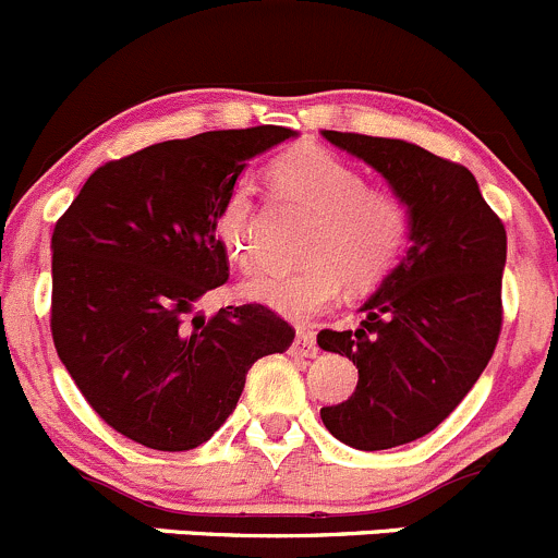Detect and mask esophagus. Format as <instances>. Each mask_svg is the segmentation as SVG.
<instances>
[{"instance_id":"34e87169","label":"esophagus","mask_w":558,"mask_h":558,"mask_svg":"<svg viewBox=\"0 0 558 558\" xmlns=\"http://www.w3.org/2000/svg\"><path fill=\"white\" fill-rule=\"evenodd\" d=\"M290 352L298 354V357H317L319 347H317V338H314V332L312 330H298Z\"/></svg>"}]
</instances>
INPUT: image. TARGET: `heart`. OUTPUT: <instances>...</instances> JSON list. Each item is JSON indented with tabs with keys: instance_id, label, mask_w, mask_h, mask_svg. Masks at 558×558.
<instances>
[{
	"instance_id": "heart-1",
	"label": "heart",
	"mask_w": 558,
	"mask_h": 558,
	"mask_svg": "<svg viewBox=\"0 0 558 558\" xmlns=\"http://www.w3.org/2000/svg\"><path fill=\"white\" fill-rule=\"evenodd\" d=\"M268 182L281 201L314 211L301 244L306 263L292 271H263L244 281V295L287 319L306 322L341 292L381 284L403 257L413 228L411 204L395 187L367 185V177L327 147L306 145L277 155ZM217 244L241 268L260 260L255 187L239 180L211 215Z\"/></svg>"
}]
</instances>
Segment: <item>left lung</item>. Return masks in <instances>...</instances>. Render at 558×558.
I'll return each instance as SVG.
<instances>
[{"label":"left lung","instance_id":"obj_1","mask_svg":"<svg viewBox=\"0 0 558 558\" xmlns=\"http://www.w3.org/2000/svg\"><path fill=\"white\" fill-rule=\"evenodd\" d=\"M322 134L381 171L413 211L411 246L367 298L357 330L317 336L360 373L352 398L319 411L325 427L352 449H395L449 418L489 365L508 236L462 163L403 140Z\"/></svg>","mask_w":558,"mask_h":558}]
</instances>
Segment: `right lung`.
Segmentation results:
<instances>
[{
    "instance_id": "add662e5",
    "label": "right lung",
    "mask_w": 558,
    "mask_h": 558,
    "mask_svg": "<svg viewBox=\"0 0 558 558\" xmlns=\"http://www.w3.org/2000/svg\"><path fill=\"white\" fill-rule=\"evenodd\" d=\"M295 136L281 125L206 131L107 160L53 228L50 332L88 405L155 451L209 440L246 371L295 330L260 303L195 312L228 281L211 215L246 160Z\"/></svg>"
}]
</instances>
